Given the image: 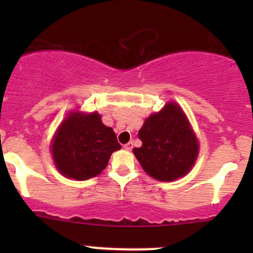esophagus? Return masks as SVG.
I'll return each instance as SVG.
<instances>
[{
  "instance_id": "34e87169",
  "label": "esophagus",
  "mask_w": 253,
  "mask_h": 253,
  "mask_svg": "<svg viewBox=\"0 0 253 253\" xmlns=\"http://www.w3.org/2000/svg\"><path fill=\"white\" fill-rule=\"evenodd\" d=\"M124 148L126 150H132V148H133V142H128L127 144L124 145Z\"/></svg>"
}]
</instances>
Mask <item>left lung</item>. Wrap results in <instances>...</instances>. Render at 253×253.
Segmentation results:
<instances>
[{
    "instance_id": "8db88e82",
    "label": "left lung",
    "mask_w": 253,
    "mask_h": 253,
    "mask_svg": "<svg viewBox=\"0 0 253 253\" xmlns=\"http://www.w3.org/2000/svg\"><path fill=\"white\" fill-rule=\"evenodd\" d=\"M141 148L133 153L143 170L155 180L174 181L192 169L198 157V141L177 104L168 103L145 119L139 129Z\"/></svg>"
}]
</instances>
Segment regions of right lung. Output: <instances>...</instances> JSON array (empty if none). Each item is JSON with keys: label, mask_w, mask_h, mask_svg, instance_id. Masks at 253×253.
<instances>
[{"label": "right lung", "mask_w": 253, "mask_h": 253, "mask_svg": "<svg viewBox=\"0 0 253 253\" xmlns=\"http://www.w3.org/2000/svg\"><path fill=\"white\" fill-rule=\"evenodd\" d=\"M120 148L114 129L101 122L98 112L72 111L56 131L51 153L61 174L83 181L100 174Z\"/></svg>", "instance_id": "right-lung-1"}]
</instances>
